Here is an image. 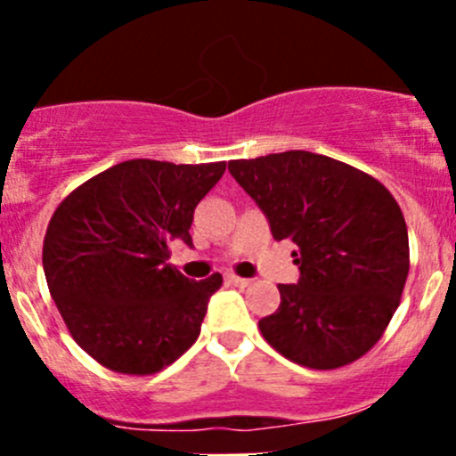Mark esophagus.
Instances as JSON below:
<instances>
[{
	"label": "esophagus",
	"mask_w": 456,
	"mask_h": 456,
	"mask_svg": "<svg viewBox=\"0 0 456 456\" xmlns=\"http://www.w3.org/2000/svg\"><path fill=\"white\" fill-rule=\"evenodd\" d=\"M227 282H232L233 287L247 289V287H251V282H254V280H249V278H240V275H236V273H227Z\"/></svg>",
	"instance_id": "1"
}]
</instances>
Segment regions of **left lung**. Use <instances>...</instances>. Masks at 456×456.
Segmentation results:
<instances>
[{"instance_id":"obj_1","label":"left lung","mask_w":456,"mask_h":456,"mask_svg":"<svg viewBox=\"0 0 456 456\" xmlns=\"http://www.w3.org/2000/svg\"><path fill=\"white\" fill-rule=\"evenodd\" d=\"M238 185L296 245L300 282L278 284L280 306L257 322L280 355L315 370L360 360L384 335L411 269L408 229L377 178L314 151L229 160Z\"/></svg>"}]
</instances>
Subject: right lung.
Returning <instances> with one entry per match:
<instances>
[{
    "mask_svg": "<svg viewBox=\"0 0 456 456\" xmlns=\"http://www.w3.org/2000/svg\"><path fill=\"white\" fill-rule=\"evenodd\" d=\"M227 163L123 160L72 190L50 218L44 271L72 339L105 369L154 375L199 339L223 284L169 265L174 238L191 245L196 205Z\"/></svg>",
    "mask_w": 456,
    "mask_h": 456,
    "instance_id": "obj_1",
    "label": "right lung"
}]
</instances>
